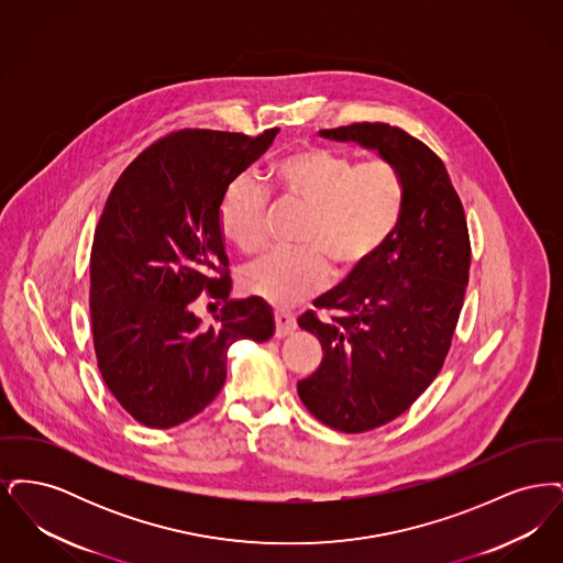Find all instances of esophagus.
<instances>
[{"label": "esophagus", "instance_id": "obj_1", "mask_svg": "<svg viewBox=\"0 0 563 563\" xmlns=\"http://www.w3.org/2000/svg\"><path fill=\"white\" fill-rule=\"evenodd\" d=\"M274 321H276V338H287L289 333H294L295 327H297L294 314L285 312V310H276Z\"/></svg>", "mask_w": 563, "mask_h": 563}]
</instances>
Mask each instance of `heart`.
<instances>
[{"instance_id":"1","label":"heart","mask_w":563,"mask_h":563,"mask_svg":"<svg viewBox=\"0 0 563 563\" xmlns=\"http://www.w3.org/2000/svg\"><path fill=\"white\" fill-rule=\"evenodd\" d=\"M269 184L306 207L297 251L272 253L242 269L244 294L274 306H294L321 291L329 268L349 278L365 268L399 228L405 186L388 162H356L331 147H299L269 166ZM264 188L251 177L230 181L219 202L221 234L242 253L266 244Z\"/></svg>"}]
</instances>
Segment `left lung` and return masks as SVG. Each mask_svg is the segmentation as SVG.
Returning <instances> with one entry per match:
<instances>
[{"mask_svg":"<svg viewBox=\"0 0 563 563\" xmlns=\"http://www.w3.org/2000/svg\"><path fill=\"white\" fill-rule=\"evenodd\" d=\"M319 134L375 150L405 186L395 236L314 299L331 319L312 310L297 319L322 346L319 369L297 382L299 399L322 424L365 432L401 416L441 372L468 285L471 241L445 164L422 141L382 122Z\"/></svg>","mask_w":563,"mask_h":563,"instance_id":"obj_1","label":"left lung"}]
</instances>
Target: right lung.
I'll return each mask as SVG.
<instances>
[{
  "mask_svg": "<svg viewBox=\"0 0 563 563\" xmlns=\"http://www.w3.org/2000/svg\"><path fill=\"white\" fill-rule=\"evenodd\" d=\"M276 134H168L109 194L90 253L92 340L111 395L150 429L177 427L213 401L234 342L274 335L264 299H230L219 202ZM202 290L224 301L211 328L190 310Z\"/></svg>",
  "mask_w": 563,
  "mask_h": 563,
  "instance_id": "add662e5",
  "label": "right lung"
}]
</instances>
